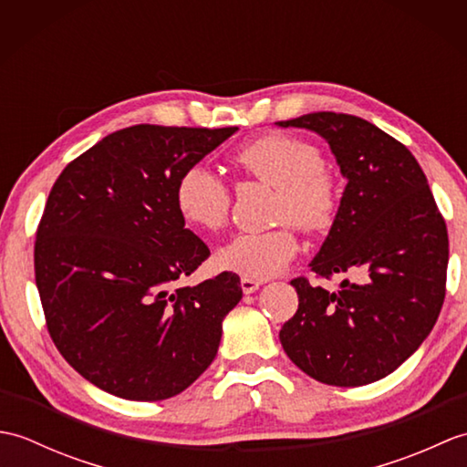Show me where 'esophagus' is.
I'll return each mask as SVG.
<instances>
[{"label": "esophagus", "mask_w": 467, "mask_h": 467, "mask_svg": "<svg viewBox=\"0 0 467 467\" xmlns=\"http://www.w3.org/2000/svg\"><path fill=\"white\" fill-rule=\"evenodd\" d=\"M261 281H254V279H241V289L244 295H251L254 291L261 289Z\"/></svg>", "instance_id": "1"}]
</instances>
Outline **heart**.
<instances>
[{"label": "heart", "instance_id": "1", "mask_svg": "<svg viewBox=\"0 0 467 467\" xmlns=\"http://www.w3.org/2000/svg\"><path fill=\"white\" fill-rule=\"evenodd\" d=\"M244 172L276 188V221L289 218L305 233H323L339 208L335 178L323 168L315 146L301 138L269 134L243 146L234 156ZM178 214L198 231L221 228L231 211V191L211 168L194 164L176 182ZM299 253V241L289 224L265 233H241L216 251L223 271L244 279H271L283 273Z\"/></svg>", "mask_w": 467, "mask_h": 467}]
</instances>
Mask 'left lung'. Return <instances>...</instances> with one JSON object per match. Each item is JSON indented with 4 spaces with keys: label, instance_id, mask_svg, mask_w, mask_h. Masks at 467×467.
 <instances>
[{
    "label": "left lung",
    "instance_id": "left-lung-1",
    "mask_svg": "<svg viewBox=\"0 0 467 467\" xmlns=\"http://www.w3.org/2000/svg\"><path fill=\"white\" fill-rule=\"evenodd\" d=\"M276 126L319 134L347 181L311 271L327 279L357 275L339 291L291 281L299 309L279 333L283 349L327 385L379 381L420 349L438 321L450 259L445 221L413 154L375 124L315 112Z\"/></svg>",
    "mask_w": 467,
    "mask_h": 467
}]
</instances>
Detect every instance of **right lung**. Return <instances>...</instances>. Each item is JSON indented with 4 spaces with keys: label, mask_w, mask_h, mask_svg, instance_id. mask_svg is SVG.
Segmentation results:
<instances>
[{
    "label": "right lung",
    "mask_w": 467,
    "mask_h": 467,
    "mask_svg": "<svg viewBox=\"0 0 467 467\" xmlns=\"http://www.w3.org/2000/svg\"><path fill=\"white\" fill-rule=\"evenodd\" d=\"M236 130L124 128L69 162L47 196L34 251L47 331L84 379L116 398L184 391L243 299L234 273L176 286L211 254L178 214L176 182Z\"/></svg>",
    "instance_id": "1"
}]
</instances>
